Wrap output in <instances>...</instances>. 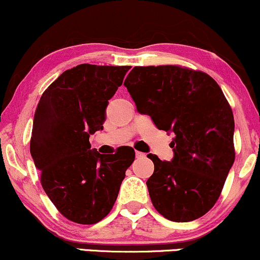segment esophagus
<instances>
[{
    "label": "esophagus",
    "mask_w": 260,
    "mask_h": 260,
    "mask_svg": "<svg viewBox=\"0 0 260 260\" xmlns=\"http://www.w3.org/2000/svg\"><path fill=\"white\" fill-rule=\"evenodd\" d=\"M135 156L138 157V158H140V157H144V156H145V153L140 152V151H136V152H135Z\"/></svg>",
    "instance_id": "34e87169"
}]
</instances>
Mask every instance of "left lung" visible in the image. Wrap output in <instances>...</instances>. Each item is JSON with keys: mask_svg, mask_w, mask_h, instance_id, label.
I'll use <instances>...</instances> for the list:
<instances>
[{"mask_svg": "<svg viewBox=\"0 0 260 260\" xmlns=\"http://www.w3.org/2000/svg\"><path fill=\"white\" fill-rule=\"evenodd\" d=\"M124 84L138 112L174 135L171 162L147 154L154 165L146 182L154 209L176 222L201 217L235 162V120L220 86L205 72L176 65L136 66Z\"/></svg>", "mask_w": 260, "mask_h": 260, "instance_id": "8db88e82", "label": "left lung"}]
</instances>
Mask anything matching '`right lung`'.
I'll return each mask as SVG.
<instances>
[{
	"mask_svg": "<svg viewBox=\"0 0 260 260\" xmlns=\"http://www.w3.org/2000/svg\"><path fill=\"white\" fill-rule=\"evenodd\" d=\"M130 66L81 63L43 93L34 114L30 153L49 199L67 220L93 224L113 209L133 148L112 156L91 150L89 135L103 130L109 99Z\"/></svg>",
	"mask_w": 260,
	"mask_h": 260,
	"instance_id": "right-lung-1",
	"label": "right lung"
}]
</instances>
